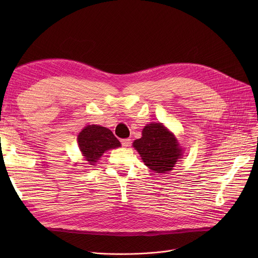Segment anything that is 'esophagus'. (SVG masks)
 Instances as JSON below:
<instances>
[{
  "mask_svg": "<svg viewBox=\"0 0 258 258\" xmlns=\"http://www.w3.org/2000/svg\"><path fill=\"white\" fill-rule=\"evenodd\" d=\"M121 144L123 147H128L130 144H131V139H122Z\"/></svg>",
  "mask_w": 258,
  "mask_h": 258,
  "instance_id": "1",
  "label": "esophagus"
}]
</instances>
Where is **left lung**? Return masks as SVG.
Returning <instances> with one entry per match:
<instances>
[{"label":"left lung","instance_id":"8db88e82","mask_svg":"<svg viewBox=\"0 0 258 258\" xmlns=\"http://www.w3.org/2000/svg\"><path fill=\"white\" fill-rule=\"evenodd\" d=\"M144 164L158 173H167L183 156L177 138L162 123L145 125L142 137L133 143Z\"/></svg>","mask_w":258,"mask_h":258}]
</instances>
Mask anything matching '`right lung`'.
Returning <instances> with one entry per match:
<instances>
[{"instance_id": "obj_1", "label": "right lung", "mask_w": 258, "mask_h": 258, "mask_svg": "<svg viewBox=\"0 0 258 258\" xmlns=\"http://www.w3.org/2000/svg\"><path fill=\"white\" fill-rule=\"evenodd\" d=\"M79 150L83 154L86 164L95 165L100 157L108 150L121 146L114 134L104 126L87 125L78 134Z\"/></svg>"}]
</instances>
